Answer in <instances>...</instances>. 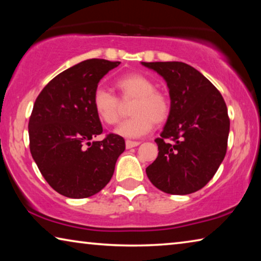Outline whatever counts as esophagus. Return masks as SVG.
<instances>
[{
    "label": "esophagus",
    "mask_w": 261,
    "mask_h": 261,
    "mask_svg": "<svg viewBox=\"0 0 261 261\" xmlns=\"http://www.w3.org/2000/svg\"><path fill=\"white\" fill-rule=\"evenodd\" d=\"M139 144H140L139 141H136V140H126V141H125V146H126V148L136 147V146H138Z\"/></svg>",
    "instance_id": "1"
}]
</instances>
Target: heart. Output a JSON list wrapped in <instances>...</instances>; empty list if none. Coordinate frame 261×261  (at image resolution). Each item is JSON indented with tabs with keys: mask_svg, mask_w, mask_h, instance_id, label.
Returning a JSON list of instances; mask_svg holds the SVG:
<instances>
[{
	"mask_svg": "<svg viewBox=\"0 0 261 261\" xmlns=\"http://www.w3.org/2000/svg\"><path fill=\"white\" fill-rule=\"evenodd\" d=\"M122 101L134 100L130 114L132 116L122 122L115 130L126 138H138L148 134L155 123H163L169 117L171 102L169 96L155 90V84L141 73H127L115 83ZM92 105L101 121L108 125L120 121L122 103L117 96L98 87L92 96Z\"/></svg>",
	"mask_w": 261,
	"mask_h": 261,
	"instance_id": "heart-1",
	"label": "heart"
}]
</instances>
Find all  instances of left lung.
<instances>
[{"mask_svg": "<svg viewBox=\"0 0 261 261\" xmlns=\"http://www.w3.org/2000/svg\"><path fill=\"white\" fill-rule=\"evenodd\" d=\"M165 78L171 110L158 158L146 168L154 187L170 194H190L210 182L227 153L230 120L213 84L183 62H141Z\"/></svg>", "mask_w": 261, "mask_h": 261, "instance_id": "1", "label": "left lung"}]
</instances>
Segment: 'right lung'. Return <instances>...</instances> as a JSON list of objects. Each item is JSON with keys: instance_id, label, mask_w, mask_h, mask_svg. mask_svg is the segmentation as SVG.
Segmentation results:
<instances>
[{"instance_id": "add662e5", "label": "right lung", "mask_w": 261, "mask_h": 261, "mask_svg": "<svg viewBox=\"0 0 261 261\" xmlns=\"http://www.w3.org/2000/svg\"><path fill=\"white\" fill-rule=\"evenodd\" d=\"M121 62L92 59L64 70L43 87L29 121L30 151L56 192L82 199L101 191L113 177L123 137L103 132L92 105L100 79Z\"/></svg>"}]
</instances>
